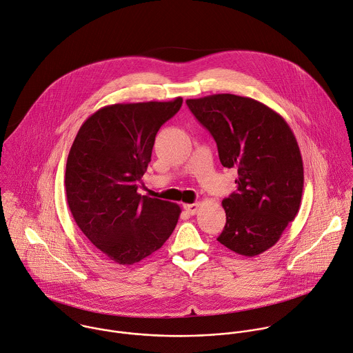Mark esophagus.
I'll return each mask as SVG.
<instances>
[{
  "mask_svg": "<svg viewBox=\"0 0 353 353\" xmlns=\"http://www.w3.org/2000/svg\"><path fill=\"white\" fill-rule=\"evenodd\" d=\"M199 203H193V204H183V208L190 214V215H194L199 210Z\"/></svg>",
  "mask_w": 353,
  "mask_h": 353,
  "instance_id": "1",
  "label": "esophagus"
}]
</instances>
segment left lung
<instances>
[{
	"label": "left lung",
	"mask_w": 353,
	"mask_h": 353,
	"mask_svg": "<svg viewBox=\"0 0 353 353\" xmlns=\"http://www.w3.org/2000/svg\"><path fill=\"white\" fill-rule=\"evenodd\" d=\"M216 142L221 164L237 170V190L222 200L218 241L254 256L273 247L301 207L303 165L285 120L266 105L233 94L186 101Z\"/></svg>",
	"instance_id": "8db88e82"
}]
</instances>
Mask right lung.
I'll return each mask as SVG.
<instances>
[{"mask_svg":"<svg viewBox=\"0 0 353 353\" xmlns=\"http://www.w3.org/2000/svg\"><path fill=\"white\" fill-rule=\"evenodd\" d=\"M182 102L178 97L105 106L84 121L72 145L65 175L69 208L87 239L119 265L149 256L176 226L178 204L137 190L160 127Z\"/></svg>","mask_w":353,"mask_h":353,"instance_id":"obj_1","label":"right lung"}]
</instances>
